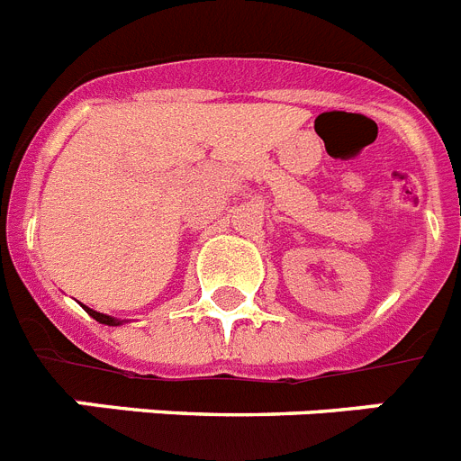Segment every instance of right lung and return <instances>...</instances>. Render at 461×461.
Instances as JSON below:
<instances>
[{
	"label": "right lung",
	"instance_id": "add662e5",
	"mask_svg": "<svg viewBox=\"0 0 461 461\" xmlns=\"http://www.w3.org/2000/svg\"><path fill=\"white\" fill-rule=\"evenodd\" d=\"M83 309H85V312L89 313V316H92L94 321H99V323H104V325H122V323H126V321L113 319V316H108V313H99V312H94V309L85 307V304H83Z\"/></svg>",
	"mask_w": 461,
	"mask_h": 461
}]
</instances>
